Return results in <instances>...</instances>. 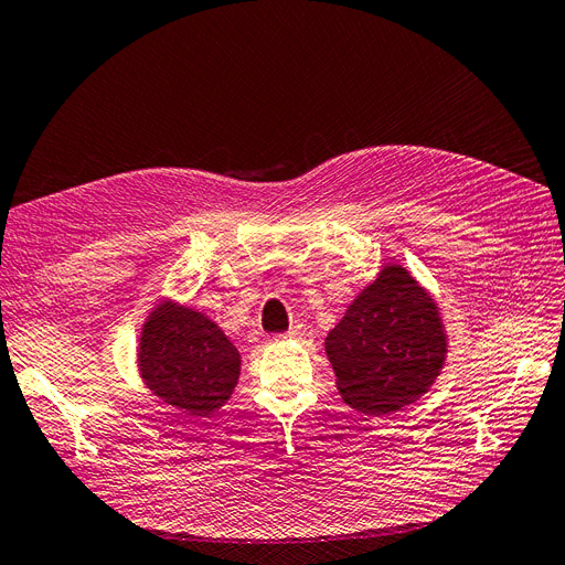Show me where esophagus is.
<instances>
[{"mask_svg": "<svg viewBox=\"0 0 565 565\" xmlns=\"http://www.w3.org/2000/svg\"><path fill=\"white\" fill-rule=\"evenodd\" d=\"M278 339H299V341H306V339H311V334L309 332H301V330H289L285 334H278Z\"/></svg>", "mask_w": 565, "mask_h": 565, "instance_id": "esophagus-1", "label": "esophagus"}]
</instances>
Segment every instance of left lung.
<instances>
[{"label":"left lung","instance_id":"obj_1","mask_svg":"<svg viewBox=\"0 0 565 565\" xmlns=\"http://www.w3.org/2000/svg\"><path fill=\"white\" fill-rule=\"evenodd\" d=\"M324 353L344 403L386 417L434 386L448 334L429 289L401 264H386L324 337Z\"/></svg>","mask_w":565,"mask_h":565}]
</instances>
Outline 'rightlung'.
I'll use <instances>...</instances> for the list:
<instances>
[{
	"instance_id": "add662e5",
	"label": "right lung",
	"mask_w": 565,
	"mask_h": 565,
	"mask_svg": "<svg viewBox=\"0 0 565 565\" xmlns=\"http://www.w3.org/2000/svg\"><path fill=\"white\" fill-rule=\"evenodd\" d=\"M136 361L146 388L191 417L212 415L233 396L241 377V353L224 330L174 299L148 313Z\"/></svg>"
}]
</instances>
